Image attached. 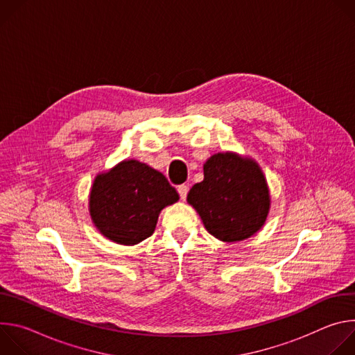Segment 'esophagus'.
I'll return each instance as SVG.
<instances>
[{
  "mask_svg": "<svg viewBox=\"0 0 355 355\" xmlns=\"http://www.w3.org/2000/svg\"><path fill=\"white\" fill-rule=\"evenodd\" d=\"M177 191H178V193H180V198H181L182 200H185V198H187V195H188V191H189V187L185 185V184H182V185H178Z\"/></svg>",
  "mask_w": 355,
  "mask_h": 355,
  "instance_id": "1",
  "label": "esophagus"
}]
</instances>
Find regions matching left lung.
<instances>
[{"label":"left lung","mask_w":355,"mask_h":355,"mask_svg":"<svg viewBox=\"0 0 355 355\" xmlns=\"http://www.w3.org/2000/svg\"><path fill=\"white\" fill-rule=\"evenodd\" d=\"M207 230L233 243L256 234L268 216L271 199L260 166L236 153H218L204 164V181L187 196Z\"/></svg>","instance_id":"left-lung-1"}]
</instances>
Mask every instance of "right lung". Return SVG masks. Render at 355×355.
<instances>
[{"instance_id":"right-lung-1","label":"right lung","mask_w":355,"mask_h":355,"mask_svg":"<svg viewBox=\"0 0 355 355\" xmlns=\"http://www.w3.org/2000/svg\"><path fill=\"white\" fill-rule=\"evenodd\" d=\"M178 199L160 171L137 160H123L95 177L89 215L101 234L133 245L153 234L160 212Z\"/></svg>"}]
</instances>
